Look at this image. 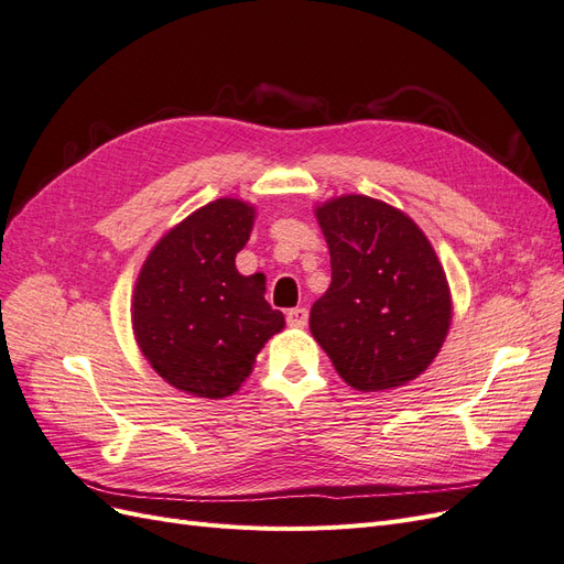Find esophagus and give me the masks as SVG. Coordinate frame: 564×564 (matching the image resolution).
<instances>
[{"instance_id":"34e87169","label":"esophagus","mask_w":564,"mask_h":564,"mask_svg":"<svg viewBox=\"0 0 564 564\" xmlns=\"http://www.w3.org/2000/svg\"><path fill=\"white\" fill-rule=\"evenodd\" d=\"M286 324L289 327H305V324H308V311L305 308H292V311H286Z\"/></svg>"}]
</instances>
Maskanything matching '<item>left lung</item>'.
I'll return each instance as SVG.
<instances>
[{"mask_svg": "<svg viewBox=\"0 0 564 564\" xmlns=\"http://www.w3.org/2000/svg\"><path fill=\"white\" fill-rule=\"evenodd\" d=\"M315 216L332 256V284L311 311L315 340L355 390L414 381L452 324L449 284L429 237L365 195L324 202Z\"/></svg>", "mask_w": 564, "mask_h": 564, "instance_id": "obj_1", "label": "left lung"}]
</instances>
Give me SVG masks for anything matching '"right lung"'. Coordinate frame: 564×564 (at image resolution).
<instances>
[{
  "instance_id": "obj_1",
  "label": "right lung",
  "mask_w": 564,
  "mask_h": 564,
  "mask_svg": "<svg viewBox=\"0 0 564 564\" xmlns=\"http://www.w3.org/2000/svg\"><path fill=\"white\" fill-rule=\"evenodd\" d=\"M253 214L242 199L209 202L162 237L135 280V344L152 369L187 395H232L265 340L284 327V315L263 296L261 272L247 278L235 268Z\"/></svg>"
}]
</instances>
